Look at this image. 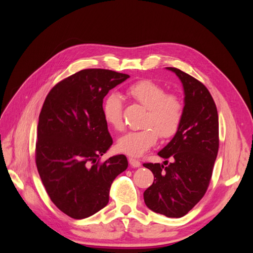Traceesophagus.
<instances>
[{"mask_svg": "<svg viewBox=\"0 0 253 253\" xmlns=\"http://www.w3.org/2000/svg\"><path fill=\"white\" fill-rule=\"evenodd\" d=\"M128 163L133 168H139L141 166L139 160L138 159H135V158H129L128 159Z\"/></svg>", "mask_w": 253, "mask_h": 253, "instance_id": "esophagus-1", "label": "esophagus"}]
</instances>
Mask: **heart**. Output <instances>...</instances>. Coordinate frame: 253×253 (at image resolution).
I'll return each instance as SVG.
<instances>
[{
    "mask_svg": "<svg viewBox=\"0 0 253 253\" xmlns=\"http://www.w3.org/2000/svg\"><path fill=\"white\" fill-rule=\"evenodd\" d=\"M127 96L147 109L140 131L127 132L117 141V149L132 157H139L154 147L158 136L170 138L180 126L183 105L175 95L166 94V89L151 80H139L126 88ZM105 121L115 129L122 128V101L117 94L105 98L102 105Z\"/></svg>",
    "mask_w": 253,
    "mask_h": 253,
    "instance_id": "b5f03b06",
    "label": "heart"
}]
</instances>
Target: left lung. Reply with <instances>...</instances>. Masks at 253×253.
Wrapping results in <instances>:
<instances>
[{
  "instance_id": "8db88e82",
  "label": "left lung",
  "mask_w": 253,
  "mask_h": 253,
  "mask_svg": "<svg viewBox=\"0 0 253 253\" xmlns=\"http://www.w3.org/2000/svg\"><path fill=\"white\" fill-rule=\"evenodd\" d=\"M166 68L181 81L185 106L178 131L158 152L166 162L143 164L154 174L143 198L152 211L181 217L202 200L209 187L219 144L218 115L215 102L201 81L178 68Z\"/></svg>"
}]
</instances>
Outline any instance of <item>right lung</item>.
<instances>
[{
  "label": "right lung",
  "mask_w": 253,
  "mask_h": 253,
  "mask_svg": "<svg viewBox=\"0 0 253 253\" xmlns=\"http://www.w3.org/2000/svg\"><path fill=\"white\" fill-rule=\"evenodd\" d=\"M127 78L102 68L82 70L57 83L45 98L38 124L37 169L51 202L72 218L104 208L112 182L127 168L122 154L99 163L113 144L103 98Z\"/></svg>",
  "instance_id": "obj_1"
}]
</instances>
